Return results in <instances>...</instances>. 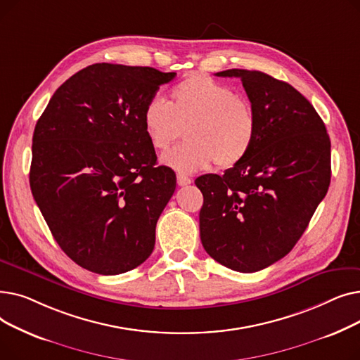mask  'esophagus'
<instances>
[{
    "instance_id": "obj_1",
    "label": "esophagus",
    "mask_w": 360,
    "mask_h": 360,
    "mask_svg": "<svg viewBox=\"0 0 360 360\" xmlns=\"http://www.w3.org/2000/svg\"><path fill=\"white\" fill-rule=\"evenodd\" d=\"M176 182H178L179 186H185V185H190V184L193 182V179L188 178V176L184 175V174H178V175H176Z\"/></svg>"
}]
</instances>
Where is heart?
<instances>
[{
	"label": "heart",
	"mask_w": 360,
	"mask_h": 360,
	"mask_svg": "<svg viewBox=\"0 0 360 360\" xmlns=\"http://www.w3.org/2000/svg\"><path fill=\"white\" fill-rule=\"evenodd\" d=\"M143 128L156 150H166L186 125L188 139L162 158L178 172H195L217 163L231 167L247 158L257 139L250 102L210 75L191 74L172 89V103L151 98L143 109Z\"/></svg>",
	"instance_id": "1"
}]
</instances>
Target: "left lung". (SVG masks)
<instances>
[{"mask_svg": "<svg viewBox=\"0 0 360 360\" xmlns=\"http://www.w3.org/2000/svg\"><path fill=\"white\" fill-rule=\"evenodd\" d=\"M257 117L250 153L220 175L195 179L202 247L240 273L266 269L288 255L308 228L331 179V143L309 101L286 82L232 68Z\"/></svg>", "mask_w": 360, "mask_h": 360, "instance_id": "1", "label": "left lung"}]
</instances>
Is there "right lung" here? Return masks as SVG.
I'll use <instances>...</instances> for the list:
<instances>
[{"instance_id":"add662e5","label":"right lung","mask_w":360,"mask_h":360,"mask_svg":"<svg viewBox=\"0 0 360 360\" xmlns=\"http://www.w3.org/2000/svg\"><path fill=\"white\" fill-rule=\"evenodd\" d=\"M175 75L89 65L56 89L36 122L33 198L56 243L89 271L121 274L153 252L176 175L158 166L141 118L146 103Z\"/></svg>"}]
</instances>
